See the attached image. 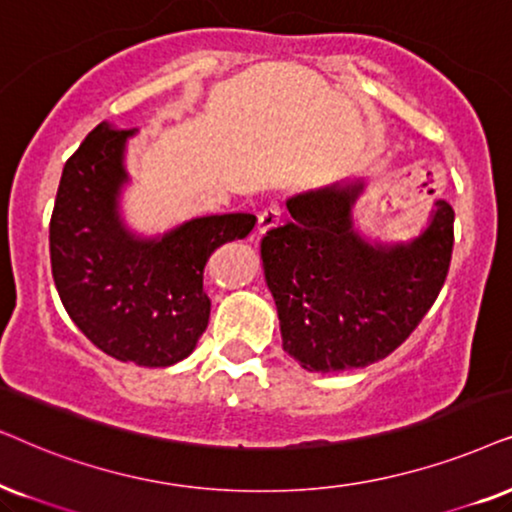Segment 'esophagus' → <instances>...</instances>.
Listing matches in <instances>:
<instances>
[{
    "label": "esophagus",
    "instance_id": "obj_1",
    "mask_svg": "<svg viewBox=\"0 0 512 512\" xmlns=\"http://www.w3.org/2000/svg\"><path fill=\"white\" fill-rule=\"evenodd\" d=\"M281 215V206H278V203H269V206L260 213V217H257V231H260V234H267L269 229H274L276 224L281 222Z\"/></svg>",
    "mask_w": 512,
    "mask_h": 512
}]
</instances>
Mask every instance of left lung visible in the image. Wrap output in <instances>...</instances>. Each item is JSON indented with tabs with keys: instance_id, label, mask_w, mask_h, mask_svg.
<instances>
[{
	"instance_id": "obj_1",
	"label": "left lung",
	"mask_w": 512,
	"mask_h": 512,
	"mask_svg": "<svg viewBox=\"0 0 512 512\" xmlns=\"http://www.w3.org/2000/svg\"><path fill=\"white\" fill-rule=\"evenodd\" d=\"M360 189L299 194L288 201L292 220L262 238L283 349L309 372L353 370L393 353L438 299L452 262L449 203H435L412 243L370 245L351 229Z\"/></svg>"
}]
</instances>
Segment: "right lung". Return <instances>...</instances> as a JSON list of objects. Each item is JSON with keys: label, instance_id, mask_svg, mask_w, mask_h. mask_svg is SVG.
<instances>
[{"label": "right lung", "instance_id": "1", "mask_svg": "<svg viewBox=\"0 0 512 512\" xmlns=\"http://www.w3.org/2000/svg\"><path fill=\"white\" fill-rule=\"evenodd\" d=\"M128 135L98 124L65 161L49 227L51 271L65 311L100 351L168 367L187 358L208 327V257L248 236L255 215L196 217L156 241L128 234L117 213Z\"/></svg>", "mask_w": 512, "mask_h": 512}]
</instances>
